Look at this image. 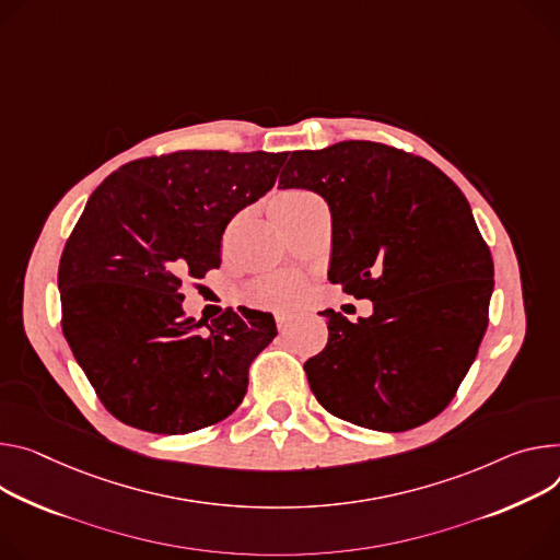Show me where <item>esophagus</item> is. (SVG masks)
<instances>
[{
  "instance_id": "34e87169",
  "label": "esophagus",
  "mask_w": 560,
  "mask_h": 560,
  "mask_svg": "<svg viewBox=\"0 0 560 560\" xmlns=\"http://www.w3.org/2000/svg\"><path fill=\"white\" fill-rule=\"evenodd\" d=\"M294 324V315L292 313H277V328L279 332H288Z\"/></svg>"
}]
</instances>
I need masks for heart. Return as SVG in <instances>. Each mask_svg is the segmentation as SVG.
<instances>
[{"label":"heart","instance_id":"obj_1","mask_svg":"<svg viewBox=\"0 0 560 560\" xmlns=\"http://www.w3.org/2000/svg\"><path fill=\"white\" fill-rule=\"evenodd\" d=\"M313 200H317V198L308 191L288 189L275 198L272 210H275V217H283V214L296 212L303 206H308V202H313ZM292 296H294V281H290L285 277L266 279V281L254 285V290H252V299L257 303H264V306H283V303H288Z\"/></svg>","mask_w":560,"mask_h":560}]
</instances>
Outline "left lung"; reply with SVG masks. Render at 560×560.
<instances>
[{
	"mask_svg": "<svg viewBox=\"0 0 560 560\" xmlns=\"http://www.w3.org/2000/svg\"><path fill=\"white\" fill-rule=\"evenodd\" d=\"M281 189L317 191L332 217L328 279L373 315L335 311L326 348L303 364L332 416L416 429L453 399L489 322L493 261L465 194L435 165L382 142L292 151Z\"/></svg>",
	"mask_w": 560,
	"mask_h": 560,
	"instance_id": "8db88e82",
	"label": "left lung"
}]
</instances>
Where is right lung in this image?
I'll return each mask as SVG.
<instances>
[{
	"instance_id": "1",
	"label": "right lung",
	"mask_w": 560,
	"mask_h": 560,
	"mask_svg": "<svg viewBox=\"0 0 560 560\" xmlns=\"http://www.w3.org/2000/svg\"><path fill=\"white\" fill-rule=\"evenodd\" d=\"M285 159L176 151L127 163L91 194L60 259L62 330L120 422L180 435L241 404L275 317L243 308L196 322L180 285L221 266L228 223L272 189Z\"/></svg>"
}]
</instances>
